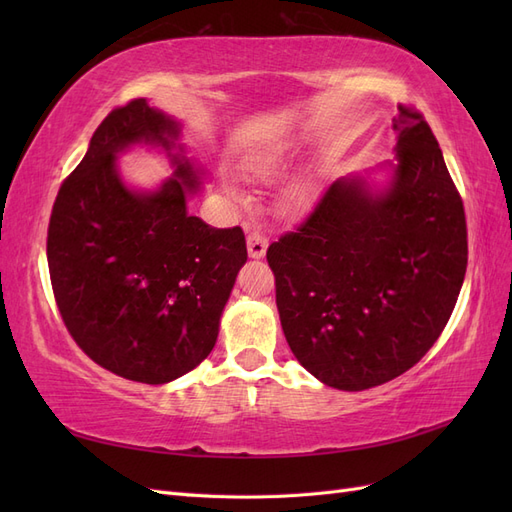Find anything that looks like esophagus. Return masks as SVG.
<instances>
[{
	"label": "esophagus",
	"instance_id": "34e87169",
	"mask_svg": "<svg viewBox=\"0 0 512 512\" xmlns=\"http://www.w3.org/2000/svg\"><path fill=\"white\" fill-rule=\"evenodd\" d=\"M267 245H269V239L262 235V232L252 230L250 235H247V254H250L252 258H262V256H265Z\"/></svg>",
	"mask_w": 512,
	"mask_h": 512
}]
</instances>
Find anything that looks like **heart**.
<instances>
[{
  "instance_id": "heart-1",
  "label": "heart",
  "mask_w": 512,
  "mask_h": 512,
  "mask_svg": "<svg viewBox=\"0 0 512 512\" xmlns=\"http://www.w3.org/2000/svg\"><path fill=\"white\" fill-rule=\"evenodd\" d=\"M277 168H280V162H277V160H267V162L260 164L258 173L267 177V175H273ZM309 200H312V188H309V185H297V188L290 190L286 205H288L290 211H301V209H305L309 205Z\"/></svg>"
}]
</instances>
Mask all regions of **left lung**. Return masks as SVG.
I'll return each instance as SVG.
<instances>
[{
	"label": "left lung",
	"mask_w": 512,
	"mask_h": 512,
	"mask_svg": "<svg viewBox=\"0 0 512 512\" xmlns=\"http://www.w3.org/2000/svg\"><path fill=\"white\" fill-rule=\"evenodd\" d=\"M397 111L389 190L337 179L267 250L290 350L339 391L371 389L421 361L466 277L463 200L425 117L406 104Z\"/></svg>",
	"instance_id": "1"
}]
</instances>
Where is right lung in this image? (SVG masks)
Masks as SVG:
<instances>
[{"instance_id": "obj_1", "label": "right lung", "mask_w": 512, "mask_h": 512, "mask_svg": "<svg viewBox=\"0 0 512 512\" xmlns=\"http://www.w3.org/2000/svg\"><path fill=\"white\" fill-rule=\"evenodd\" d=\"M177 134L145 98L113 108L61 183L46 237L68 333L91 361L143 384L170 382L207 359L247 260L239 226L211 228L190 215L198 177L188 160L173 156L175 179L158 192L121 183L119 151L134 143L168 151Z\"/></svg>"}]
</instances>
